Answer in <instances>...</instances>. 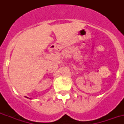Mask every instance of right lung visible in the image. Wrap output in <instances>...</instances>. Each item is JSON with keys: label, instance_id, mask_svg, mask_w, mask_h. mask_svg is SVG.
I'll return each instance as SVG.
<instances>
[{"label": "right lung", "instance_id": "add662e5", "mask_svg": "<svg viewBox=\"0 0 124 124\" xmlns=\"http://www.w3.org/2000/svg\"><path fill=\"white\" fill-rule=\"evenodd\" d=\"M27 98H28V97H27Z\"/></svg>", "mask_w": 124, "mask_h": 124}]
</instances>
